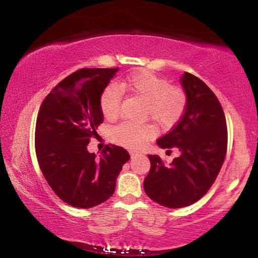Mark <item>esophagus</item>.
I'll list each match as a JSON object with an SVG mask.
<instances>
[{"mask_svg":"<svg viewBox=\"0 0 258 258\" xmlns=\"http://www.w3.org/2000/svg\"><path fill=\"white\" fill-rule=\"evenodd\" d=\"M130 155H131V157H132V158H133V157H135V156H138L139 154H138V152H137V151H130Z\"/></svg>","mask_w":258,"mask_h":258,"instance_id":"34e87169","label":"esophagus"}]
</instances>
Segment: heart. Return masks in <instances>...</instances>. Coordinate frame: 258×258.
I'll list each match as a JSON object with an SVG mask.
<instances>
[{
    "instance_id": "b5f03b06",
    "label": "heart",
    "mask_w": 258,
    "mask_h": 258,
    "mask_svg": "<svg viewBox=\"0 0 258 258\" xmlns=\"http://www.w3.org/2000/svg\"><path fill=\"white\" fill-rule=\"evenodd\" d=\"M126 90L146 101V118H151L160 127H172L181 118L185 109L186 97L180 87L171 86L163 77L149 71H140L120 82L118 86L108 85L100 97V109L104 118L113 119L119 112L121 91ZM155 134L151 125L137 126L123 123L111 131V139L116 145L141 149Z\"/></svg>"
}]
</instances>
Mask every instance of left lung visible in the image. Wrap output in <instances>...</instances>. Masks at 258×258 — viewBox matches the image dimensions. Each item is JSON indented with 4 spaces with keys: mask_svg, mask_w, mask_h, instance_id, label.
Wrapping results in <instances>:
<instances>
[{
    "mask_svg": "<svg viewBox=\"0 0 258 258\" xmlns=\"http://www.w3.org/2000/svg\"><path fill=\"white\" fill-rule=\"evenodd\" d=\"M186 104L181 120L157 140L163 149L177 148L181 155L165 165L148 155L150 171L143 182L148 197L161 206L182 208L204 197L215 182L228 147L224 111L213 91L189 73L181 76Z\"/></svg>",
    "mask_w": 258,
    "mask_h": 258,
    "instance_id": "1",
    "label": "left lung"
}]
</instances>
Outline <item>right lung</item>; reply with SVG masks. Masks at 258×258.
Returning <instances> with one entry per match:
<instances>
[{
  "label": "right lung",
  "instance_id": "right-lung-1",
  "mask_svg": "<svg viewBox=\"0 0 258 258\" xmlns=\"http://www.w3.org/2000/svg\"><path fill=\"white\" fill-rule=\"evenodd\" d=\"M119 68H83L61 81L42 102L35 149L46 182L58 197L77 208H92L115 192L116 178L130 159L109 145L100 157L87 150L103 121L100 97Z\"/></svg>",
  "mask_w": 258,
  "mask_h": 258
}]
</instances>
